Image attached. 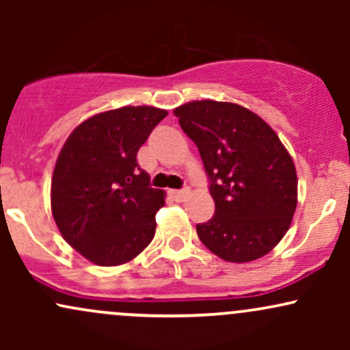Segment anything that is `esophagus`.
Here are the masks:
<instances>
[{
	"mask_svg": "<svg viewBox=\"0 0 350 350\" xmlns=\"http://www.w3.org/2000/svg\"><path fill=\"white\" fill-rule=\"evenodd\" d=\"M189 192H191L189 189H180V191H178V189H172V191H170V194L174 200H178V202H183V200H186Z\"/></svg>",
	"mask_w": 350,
	"mask_h": 350,
	"instance_id": "obj_1",
	"label": "esophagus"
}]
</instances>
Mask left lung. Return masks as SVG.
Instances as JSON below:
<instances>
[{
    "instance_id": "1",
    "label": "left lung",
    "mask_w": 350,
    "mask_h": 350,
    "mask_svg": "<svg viewBox=\"0 0 350 350\" xmlns=\"http://www.w3.org/2000/svg\"><path fill=\"white\" fill-rule=\"evenodd\" d=\"M211 180L215 214L198 235L219 258L253 262L271 252L298 204L293 158L267 122L242 105L196 100L174 110Z\"/></svg>"
}]
</instances>
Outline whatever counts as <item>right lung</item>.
I'll use <instances>...</instances> for the list:
<instances>
[{
	"instance_id": "1",
	"label": "right lung",
	"mask_w": 350,
	"mask_h": 350,
	"mask_svg": "<svg viewBox=\"0 0 350 350\" xmlns=\"http://www.w3.org/2000/svg\"><path fill=\"white\" fill-rule=\"evenodd\" d=\"M166 115L146 105L103 111L64 143L52 174V215L64 240L92 263L130 262L154 237L164 191L150 187L136 154Z\"/></svg>"
}]
</instances>
